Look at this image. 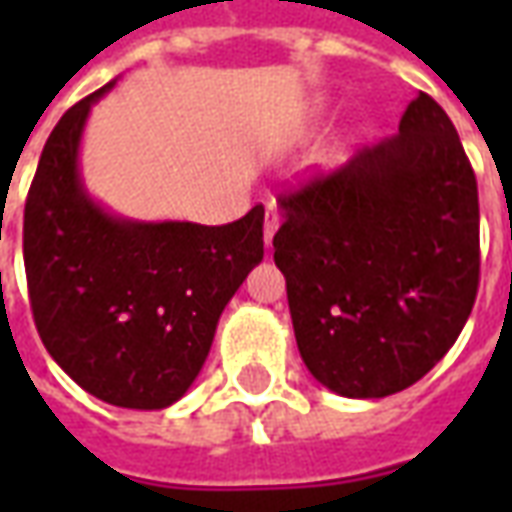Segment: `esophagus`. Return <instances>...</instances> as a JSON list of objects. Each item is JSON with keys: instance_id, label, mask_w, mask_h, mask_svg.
<instances>
[{"instance_id": "esophagus-1", "label": "esophagus", "mask_w": 512, "mask_h": 512, "mask_svg": "<svg viewBox=\"0 0 512 512\" xmlns=\"http://www.w3.org/2000/svg\"><path fill=\"white\" fill-rule=\"evenodd\" d=\"M279 230V213L277 208L268 202V211H266V224H263V241H266V246H271V241H274V233Z\"/></svg>"}]
</instances>
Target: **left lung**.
Here are the masks:
<instances>
[{
	"mask_svg": "<svg viewBox=\"0 0 512 512\" xmlns=\"http://www.w3.org/2000/svg\"><path fill=\"white\" fill-rule=\"evenodd\" d=\"M274 263L296 345L334 395L417 384L458 340L480 279V205L458 131L419 93L395 136L279 197Z\"/></svg>",
	"mask_w": 512,
	"mask_h": 512,
	"instance_id": "8db88e82",
	"label": "left lung"
}]
</instances>
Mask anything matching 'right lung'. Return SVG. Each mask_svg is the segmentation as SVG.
Returning <instances> with one entry per match:
<instances>
[{
    "instance_id": "1",
    "label": "right lung",
    "mask_w": 512,
    "mask_h": 512,
    "mask_svg": "<svg viewBox=\"0 0 512 512\" xmlns=\"http://www.w3.org/2000/svg\"><path fill=\"white\" fill-rule=\"evenodd\" d=\"M117 82V79H115ZM71 106L43 147L24 208V266L40 340L109 406L158 411L189 392L227 301L263 260V205L238 222H139L87 191V117Z\"/></svg>"
}]
</instances>
